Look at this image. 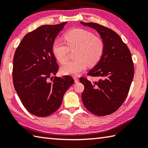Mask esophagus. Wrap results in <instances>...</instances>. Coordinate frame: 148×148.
Segmentation results:
<instances>
[{
  "label": "esophagus",
  "mask_w": 148,
  "mask_h": 148,
  "mask_svg": "<svg viewBox=\"0 0 148 148\" xmlns=\"http://www.w3.org/2000/svg\"><path fill=\"white\" fill-rule=\"evenodd\" d=\"M74 81H75V83H77V82H79V77H74Z\"/></svg>",
  "instance_id": "esophagus-1"
}]
</instances>
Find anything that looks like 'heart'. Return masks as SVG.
Returning <instances> with one entry per match:
<instances>
[{"instance_id":"heart-1","label":"heart","mask_w":148,"mask_h":148,"mask_svg":"<svg viewBox=\"0 0 148 148\" xmlns=\"http://www.w3.org/2000/svg\"><path fill=\"white\" fill-rule=\"evenodd\" d=\"M64 39L67 45L60 40L53 43L52 51L57 60L64 64L67 59L69 49H77L76 59L69 61L61 67L62 74L76 76L84 71L88 65L93 67L101 59L104 51L103 40L86 30L76 29L65 34Z\"/></svg>"}]
</instances>
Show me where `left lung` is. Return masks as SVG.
<instances>
[{
	"mask_svg": "<svg viewBox=\"0 0 148 148\" xmlns=\"http://www.w3.org/2000/svg\"><path fill=\"white\" fill-rule=\"evenodd\" d=\"M81 23L96 30L104 44L101 59L88 73L99 80L79 78L84 86L81 99L84 107L93 114H111L123 104L129 92L134 75L131 53L114 31L98 23Z\"/></svg>",
	"mask_w": 148,
	"mask_h": 148,
	"instance_id": "1",
	"label": "left lung"
}]
</instances>
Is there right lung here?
Segmentation results:
<instances>
[{"label": "right lung", "mask_w": 148, "mask_h": 148, "mask_svg": "<svg viewBox=\"0 0 148 148\" xmlns=\"http://www.w3.org/2000/svg\"><path fill=\"white\" fill-rule=\"evenodd\" d=\"M66 23L42 25L28 33L14 53V88L25 109L39 117L55 112L60 107L66 91L74 82L69 76L55 77L52 82L48 81L58 69L53 43Z\"/></svg>", "instance_id": "obj_1"}]
</instances>
